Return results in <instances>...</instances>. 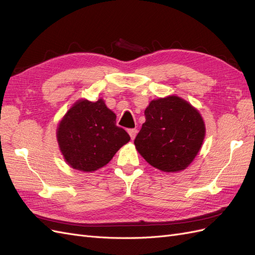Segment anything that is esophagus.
<instances>
[{
	"instance_id": "1",
	"label": "esophagus",
	"mask_w": 255,
	"mask_h": 255,
	"mask_svg": "<svg viewBox=\"0 0 255 255\" xmlns=\"http://www.w3.org/2000/svg\"><path fill=\"white\" fill-rule=\"evenodd\" d=\"M137 132H138V130H137V128H128V133L129 134V136H130V139H134V138L136 137V135H137Z\"/></svg>"
}]
</instances>
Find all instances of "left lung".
Listing matches in <instances>:
<instances>
[{"mask_svg":"<svg viewBox=\"0 0 255 255\" xmlns=\"http://www.w3.org/2000/svg\"><path fill=\"white\" fill-rule=\"evenodd\" d=\"M145 122L135 138L137 151L161 171L186 168L201 148L205 127L196 109L171 96L152 101L144 111Z\"/></svg>","mask_w":255,"mask_h":255,"instance_id":"left-lung-1","label":"left lung"}]
</instances>
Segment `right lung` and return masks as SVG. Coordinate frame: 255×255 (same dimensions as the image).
<instances>
[{
    "mask_svg": "<svg viewBox=\"0 0 255 255\" xmlns=\"http://www.w3.org/2000/svg\"><path fill=\"white\" fill-rule=\"evenodd\" d=\"M57 140L67 163L81 171H95L105 166L129 136L116 126V115L102 99L81 100L60 121Z\"/></svg>",
    "mask_w": 255,
    "mask_h": 255,
    "instance_id": "obj_1",
    "label": "right lung"
}]
</instances>
